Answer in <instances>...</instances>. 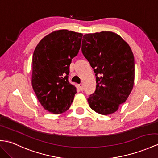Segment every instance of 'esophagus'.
Returning a JSON list of instances; mask_svg holds the SVG:
<instances>
[{"mask_svg":"<svg viewBox=\"0 0 158 158\" xmlns=\"http://www.w3.org/2000/svg\"><path fill=\"white\" fill-rule=\"evenodd\" d=\"M79 89H80L81 91H83V85L82 83L79 84Z\"/></svg>","mask_w":158,"mask_h":158,"instance_id":"esophagus-1","label":"esophagus"}]
</instances>
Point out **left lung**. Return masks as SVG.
Returning <instances> with one entry per match:
<instances>
[{"label":"left lung","mask_w":158,"mask_h":158,"mask_svg":"<svg viewBox=\"0 0 158 158\" xmlns=\"http://www.w3.org/2000/svg\"><path fill=\"white\" fill-rule=\"evenodd\" d=\"M81 51L96 77V91L87 99L90 108L102 115L115 112L134 85L135 59L129 45L115 33L101 31L84 35Z\"/></svg>","instance_id":"left-lung-1"}]
</instances>
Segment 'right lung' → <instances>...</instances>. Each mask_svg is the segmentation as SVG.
I'll use <instances>...</instances> for the list:
<instances>
[{
	"instance_id": "add662e5",
	"label": "right lung",
	"mask_w": 158,
	"mask_h": 158,
	"mask_svg": "<svg viewBox=\"0 0 158 158\" xmlns=\"http://www.w3.org/2000/svg\"><path fill=\"white\" fill-rule=\"evenodd\" d=\"M82 37L81 33L67 29L53 31L38 43L33 54V89L44 108L54 114L67 111L77 93L68 78Z\"/></svg>"
}]
</instances>
